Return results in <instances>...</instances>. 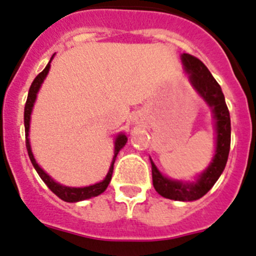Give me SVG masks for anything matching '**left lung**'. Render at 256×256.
Instances as JSON below:
<instances>
[{
	"mask_svg": "<svg viewBox=\"0 0 256 256\" xmlns=\"http://www.w3.org/2000/svg\"><path fill=\"white\" fill-rule=\"evenodd\" d=\"M182 60L193 88L212 109L213 118L216 120V133H217L214 156L210 166L199 175L196 182H193L171 180L164 176L151 160L152 182L157 193L164 198L192 202L207 194L224 170L230 154V144H231V119L221 86L210 74L204 63L186 53L182 54Z\"/></svg>",
	"mask_w": 256,
	"mask_h": 256,
	"instance_id": "obj_1",
	"label": "left lung"
}]
</instances>
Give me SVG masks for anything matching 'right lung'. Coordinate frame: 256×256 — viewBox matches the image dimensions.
Listing matches in <instances>:
<instances>
[{
  "mask_svg": "<svg viewBox=\"0 0 256 256\" xmlns=\"http://www.w3.org/2000/svg\"><path fill=\"white\" fill-rule=\"evenodd\" d=\"M53 58V57H52ZM50 58V60H52ZM49 68H50V62L46 64V68L40 72V74H38L36 77L32 81V86L29 88V94H28V99H26V104H25V110H24V124H25V136H26V150L28 154H29L30 161H32V166L35 168L36 172L39 174L40 179L43 180L44 182L46 184V186L50 189L53 193L56 194L57 196H60L62 200L68 202V203H74V202H80V200H85V199L92 198V196H98L99 194L104 193L105 189L109 185L110 180H112V168H114V162H116V154L118 152L120 151L122 148L124 147V144H126V136L124 133H120L118 134V137L116 138V144H114V157H112V165H110L109 171H108L106 176L102 182H96L94 185H88V186H84V188H71V186H64V185H60L58 182H56L54 180L52 179L48 174H46V171L40 168V166L38 165L36 161H35L34 156H32V147H30V140H29V128H30V116H32V106H34L35 99H36V94L40 88L42 84L46 80V74H48Z\"/></svg>",
  "mask_w": 256,
  "mask_h": 256,
  "instance_id": "1",
  "label": "right lung"
}]
</instances>
